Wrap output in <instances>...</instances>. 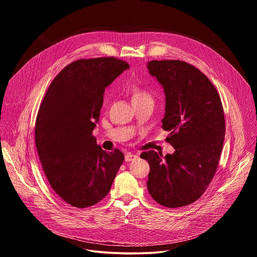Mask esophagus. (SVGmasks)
I'll list each match as a JSON object with an SVG mask.
<instances>
[{"instance_id":"1","label":"esophagus","mask_w":257,"mask_h":257,"mask_svg":"<svg viewBox=\"0 0 257 257\" xmlns=\"http://www.w3.org/2000/svg\"><path fill=\"white\" fill-rule=\"evenodd\" d=\"M137 158H138V157H137L136 155H133V154L128 153V154H126V156H125V161H126V162H131V161L136 160Z\"/></svg>"}]
</instances>
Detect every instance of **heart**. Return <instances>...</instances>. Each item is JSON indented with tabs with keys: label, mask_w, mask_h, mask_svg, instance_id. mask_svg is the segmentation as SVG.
<instances>
[{
	"label": "heart",
	"mask_w": 257,
	"mask_h": 257,
	"mask_svg": "<svg viewBox=\"0 0 257 257\" xmlns=\"http://www.w3.org/2000/svg\"><path fill=\"white\" fill-rule=\"evenodd\" d=\"M130 92L132 95V100H143V99H152L151 92L137 84H133L130 87Z\"/></svg>",
	"instance_id": "1"
}]
</instances>
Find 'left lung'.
I'll return each instance as SVG.
<instances>
[{
	"instance_id": "1",
	"label": "left lung",
	"mask_w": 257,
	"mask_h": 257,
	"mask_svg": "<svg viewBox=\"0 0 257 257\" xmlns=\"http://www.w3.org/2000/svg\"><path fill=\"white\" fill-rule=\"evenodd\" d=\"M148 69L164 87L163 129L175 149L165 158L155 151L140 155L151 167L148 190L164 206H185L204 193L217 169L226 131L222 100L210 80L186 62L154 60Z\"/></svg>"
}]
</instances>
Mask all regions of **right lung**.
Segmentation results:
<instances>
[{
  "label": "right lung",
  "instance_id": "right-lung-1",
  "mask_svg": "<svg viewBox=\"0 0 257 257\" xmlns=\"http://www.w3.org/2000/svg\"><path fill=\"white\" fill-rule=\"evenodd\" d=\"M114 57L80 59L66 66L50 84L35 121V145L54 191L72 206L85 208L104 198L124 155L104 152L92 131L103 93L126 69Z\"/></svg>",
  "mask_w": 257,
  "mask_h": 257
}]
</instances>
